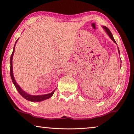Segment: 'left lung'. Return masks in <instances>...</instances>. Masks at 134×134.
Returning a JSON list of instances; mask_svg holds the SVG:
<instances>
[{
	"label": "left lung",
	"instance_id": "1",
	"mask_svg": "<svg viewBox=\"0 0 134 134\" xmlns=\"http://www.w3.org/2000/svg\"><path fill=\"white\" fill-rule=\"evenodd\" d=\"M102 27L103 28V29L105 30V31H106V33L107 34V35H108L109 37H110V38H111V40H112V41H113V42L117 44V43H116V41H115V39H114V38H113L112 34H111V32H110V31L109 30V28H107L106 27H105V26H103ZM118 52H119V54H120V52H119V48L118 47Z\"/></svg>",
	"mask_w": 134,
	"mask_h": 134
}]
</instances>
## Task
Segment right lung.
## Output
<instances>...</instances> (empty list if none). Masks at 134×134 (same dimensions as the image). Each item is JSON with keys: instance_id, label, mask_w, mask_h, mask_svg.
Wrapping results in <instances>:
<instances>
[{"instance_id": "right-lung-1", "label": "right lung", "mask_w": 134, "mask_h": 134, "mask_svg": "<svg viewBox=\"0 0 134 134\" xmlns=\"http://www.w3.org/2000/svg\"><path fill=\"white\" fill-rule=\"evenodd\" d=\"M18 40L16 41L15 42V44L14 45V50H13V52L11 54V56H10V77H11L12 81L14 84L15 85V87H16V90L18 91V93L21 94V95L23 96V97L25 98L26 100H27L28 101H30V102H41V101L45 100L46 99H48L52 97L54 91H53L52 93H50L49 94H43V95H38V96H33V95H31V94L27 93V92H25V91H24L23 89L21 88V87L17 84V82L15 81V78H14V74H13V67H12V59H13V56H14V51H15V45H16V43L17 42Z\"/></svg>"}]
</instances>
